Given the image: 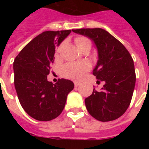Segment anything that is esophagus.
<instances>
[{
	"label": "esophagus",
	"instance_id": "1",
	"mask_svg": "<svg viewBox=\"0 0 149 149\" xmlns=\"http://www.w3.org/2000/svg\"><path fill=\"white\" fill-rule=\"evenodd\" d=\"M74 85L76 87H77V86L80 85V83H79V82H74Z\"/></svg>",
	"mask_w": 149,
	"mask_h": 149
}]
</instances>
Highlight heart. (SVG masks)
Returning <instances> with one entry per match:
<instances>
[{
  "instance_id": "1",
  "label": "heart",
  "mask_w": 149,
  "mask_h": 149,
  "mask_svg": "<svg viewBox=\"0 0 149 149\" xmlns=\"http://www.w3.org/2000/svg\"><path fill=\"white\" fill-rule=\"evenodd\" d=\"M75 42L79 49L85 46H91V42L88 38L84 36H79L75 39ZM61 49V45H59L56 50V54L58 55ZM90 70V65L87 63H70L65 64L62 68V74L63 77L69 79L79 80L84 77L86 71Z\"/></svg>"
}]
</instances>
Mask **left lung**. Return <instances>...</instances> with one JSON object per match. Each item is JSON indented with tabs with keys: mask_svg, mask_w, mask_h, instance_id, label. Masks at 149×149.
<instances>
[{
	"mask_svg": "<svg viewBox=\"0 0 149 149\" xmlns=\"http://www.w3.org/2000/svg\"><path fill=\"white\" fill-rule=\"evenodd\" d=\"M73 32L88 37L95 44L98 60L93 70L99 91L85 99L86 107L93 118L100 121L118 119L127 111L134 92L136 76L134 61L121 42L102 29H73Z\"/></svg>",
	"mask_w": 149,
	"mask_h": 149,
	"instance_id": "1",
	"label": "left lung"
}]
</instances>
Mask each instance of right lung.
Instances as JSON below:
<instances>
[{"label":"right lung","instance_id":"obj_1","mask_svg":"<svg viewBox=\"0 0 149 149\" xmlns=\"http://www.w3.org/2000/svg\"><path fill=\"white\" fill-rule=\"evenodd\" d=\"M71 30L44 31L27 44L16 56L13 68L17 97L24 111L31 118L48 121L63 111L67 95L74 88L71 80L58 79L56 84L47 79L53 63L56 46Z\"/></svg>","mask_w":149,"mask_h":149}]
</instances>
